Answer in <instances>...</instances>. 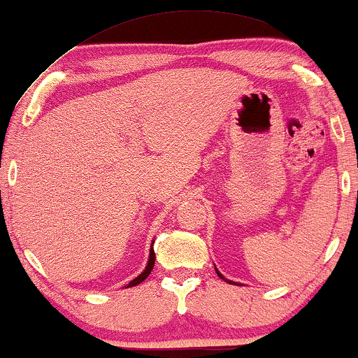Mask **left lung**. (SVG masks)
I'll use <instances>...</instances> for the list:
<instances>
[{
  "label": "left lung",
  "instance_id": "obj_1",
  "mask_svg": "<svg viewBox=\"0 0 358 358\" xmlns=\"http://www.w3.org/2000/svg\"><path fill=\"white\" fill-rule=\"evenodd\" d=\"M215 271H217V273H218V277H220V278H223V280H224V282H228V283H233V285H238V283H236V282H231V280H228V278H224V277L222 275V273H220V272H218V268H217V267H215Z\"/></svg>",
  "mask_w": 358,
  "mask_h": 358
}]
</instances>
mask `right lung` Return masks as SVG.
Listing matches in <instances>:
<instances>
[{
	"instance_id": "add662e5",
	"label": "right lung",
	"mask_w": 358,
	"mask_h": 358,
	"mask_svg": "<svg viewBox=\"0 0 358 358\" xmlns=\"http://www.w3.org/2000/svg\"><path fill=\"white\" fill-rule=\"evenodd\" d=\"M151 246H153V244H151ZM155 259H156V256H155V251H153V248H151V249H150V257H148V264H146L145 271L141 272L138 277L134 278V280H131V282L129 283V285H127V288H129V287H135V285H138V283L143 282L145 278L150 275L151 271H153V267H155Z\"/></svg>"
}]
</instances>
